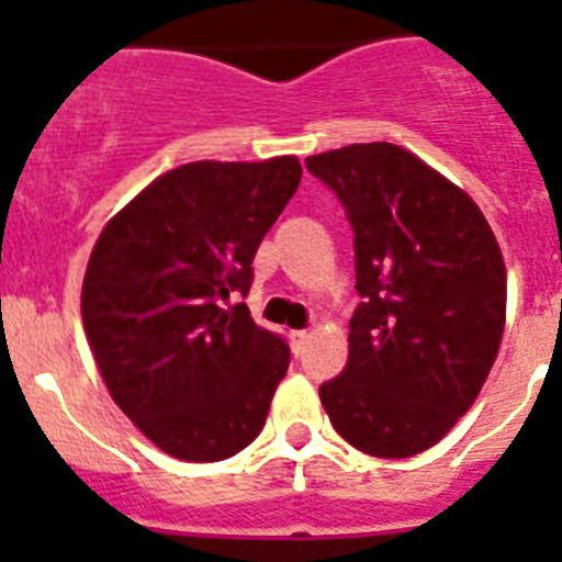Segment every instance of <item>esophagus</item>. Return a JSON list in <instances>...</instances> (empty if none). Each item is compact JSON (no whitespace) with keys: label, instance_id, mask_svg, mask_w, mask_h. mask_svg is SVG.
I'll list each match as a JSON object with an SVG mask.
<instances>
[{"label":"esophagus","instance_id":"esophagus-1","mask_svg":"<svg viewBox=\"0 0 562 562\" xmlns=\"http://www.w3.org/2000/svg\"><path fill=\"white\" fill-rule=\"evenodd\" d=\"M289 339H291V351H294L296 357H300V353L305 351V346H308V334L305 331H291Z\"/></svg>","mask_w":562,"mask_h":562}]
</instances>
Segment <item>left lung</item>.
<instances>
[{"mask_svg": "<svg viewBox=\"0 0 562 562\" xmlns=\"http://www.w3.org/2000/svg\"><path fill=\"white\" fill-rule=\"evenodd\" d=\"M353 231L360 305L348 362L319 385L331 426L371 457L440 442L477 400L506 323V266L480 209L391 143L305 159Z\"/></svg>", "mask_w": 562, "mask_h": 562, "instance_id": "1", "label": "left lung"}]
</instances>
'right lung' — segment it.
<instances>
[{
  "instance_id": "obj_1",
  "label": "right lung",
  "mask_w": 562,
  "mask_h": 562,
  "mask_svg": "<svg viewBox=\"0 0 562 562\" xmlns=\"http://www.w3.org/2000/svg\"><path fill=\"white\" fill-rule=\"evenodd\" d=\"M294 157L188 162L93 245L82 323L113 403L154 446L214 463L262 431L291 348L248 305L254 257L300 186Z\"/></svg>"
}]
</instances>
